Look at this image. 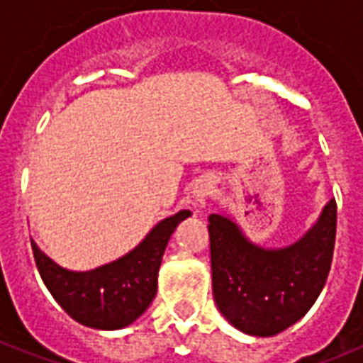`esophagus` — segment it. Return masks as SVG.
I'll return each mask as SVG.
<instances>
[{
	"mask_svg": "<svg viewBox=\"0 0 363 363\" xmlns=\"http://www.w3.org/2000/svg\"><path fill=\"white\" fill-rule=\"evenodd\" d=\"M211 194V186L209 184H201V186L196 188V192H194V198H196V205L198 207H203L207 198H209Z\"/></svg>",
	"mask_w": 363,
	"mask_h": 363,
	"instance_id": "obj_1",
	"label": "esophagus"
}]
</instances>
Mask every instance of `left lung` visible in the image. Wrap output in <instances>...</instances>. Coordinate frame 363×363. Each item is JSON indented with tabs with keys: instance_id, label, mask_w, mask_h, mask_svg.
<instances>
[{
	"instance_id": "8db88e82",
	"label": "left lung",
	"mask_w": 363,
	"mask_h": 363,
	"mask_svg": "<svg viewBox=\"0 0 363 363\" xmlns=\"http://www.w3.org/2000/svg\"><path fill=\"white\" fill-rule=\"evenodd\" d=\"M337 203L290 247L262 248L232 218L209 216L213 296L226 320L242 333L271 337L313 307L332 267Z\"/></svg>"
}]
</instances>
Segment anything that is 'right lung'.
<instances>
[{
  "label": "right lung",
  "instance_id": "add662e5",
  "mask_svg": "<svg viewBox=\"0 0 363 363\" xmlns=\"http://www.w3.org/2000/svg\"><path fill=\"white\" fill-rule=\"evenodd\" d=\"M190 215V211H179L156 224L131 252L90 271L60 267L31 241L39 275L73 320L96 330H122L152 303L167 241L179 222Z\"/></svg>",
  "mask_w": 363,
  "mask_h": 363
}]
</instances>
